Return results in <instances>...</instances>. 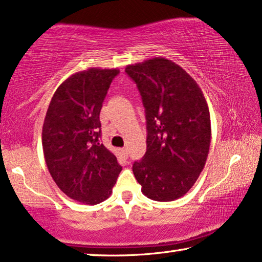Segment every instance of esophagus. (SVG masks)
<instances>
[{"instance_id":"34e87169","label":"esophagus","mask_w":262,"mask_h":262,"mask_svg":"<svg viewBox=\"0 0 262 262\" xmlns=\"http://www.w3.org/2000/svg\"><path fill=\"white\" fill-rule=\"evenodd\" d=\"M121 154L123 155V157H128V150H127V148H121Z\"/></svg>"}]
</instances>
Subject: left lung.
I'll return each mask as SVG.
<instances>
[{
	"label": "left lung",
	"instance_id": "obj_1",
	"mask_svg": "<svg viewBox=\"0 0 262 262\" xmlns=\"http://www.w3.org/2000/svg\"><path fill=\"white\" fill-rule=\"evenodd\" d=\"M146 108L147 151L133 164L142 193L152 201L181 198L204 169L211 142L210 112L201 87L162 57L127 65Z\"/></svg>",
	"mask_w": 262,
	"mask_h": 262
}]
</instances>
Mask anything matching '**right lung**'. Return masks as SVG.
Instances as JSON below:
<instances>
[{
	"label": "right lung",
	"mask_w": 262,
	"mask_h": 262,
	"mask_svg": "<svg viewBox=\"0 0 262 262\" xmlns=\"http://www.w3.org/2000/svg\"><path fill=\"white\" fill-rule=\"evenodd\" d=\"M118 69L77 72L56 90L45 115L41 144L53 181L66 196L95 205L108 198L121 165L99 138V115Z\"/></svg>",
	"instance_id": "obj_1"
}]
</instances>
